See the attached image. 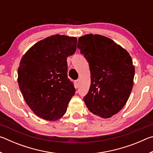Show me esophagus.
I'll return each instance as SVG.
<instances>
[{"label":"esophagus","mask_w":153,"mask_h":153,"mask_svg":"<svg viewBox=\"0 0 153 153\" xmlns=\"http://www.w3.org/2000/svg\"><path fill=\"white\" fill-rule=\"evenodd\" d=\"M79 79H77L75 81V86H76V88L79 87Z\"/></svg>","instance_id":"1"}]
</instances>
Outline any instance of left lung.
I'll list each match as a JSON object with an SVG mask.
<instances>
[{
    "label": "left lung",
    "mask_w": 153,
    "mask_h": 153,
    "mask_svg": "<svg viewBox=\"0 0 153 153\" xmlns=\"http://www.w3.org/2000/svg\"><path fill=\"white\" fill-rule=\"evenodd\" d=\"M77 48L88 61L91 84L84 98L90 111L107 119L120 112L134 85L135 67L128 51L99 34L79 38Z\"/></svg>",
    "instance_id": "obj_1"
}]
</instances>
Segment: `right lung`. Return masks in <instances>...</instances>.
<instances>
[{"instance_id": "add662e5", "label": "right lung", "mask_w": 153, "mask_h": 153, "mask_svg": "<svg viewBox=\"0 0 153 153\" xmlns=\"http://www.w3.org/2000/svg\"><path fill=\"white\" fill-rule=\"evenodd\" d=\"M77 42L76 37L51 36L33 45L21 59L19 89L28 107L43 120L63 117L76 92L67 77V57L75 53Z\"/></svg>"}]
</instances>
